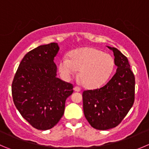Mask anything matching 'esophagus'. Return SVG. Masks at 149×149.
Instances as JSON below:
<instances>
[{"instance_id": "1", "label": "esophagus", "mask_w": 149, "mask_h": 149, "mask_svg": "<svg viewBox=\"0 0 149 149\" xmlns=\"http://www.w3.org/2000/svg\"><path fill=\"white\" fill-rule=\"evenodd\" d=\"M73 90H74L75 92H79L81 90V89H80V87L76 86V87H74V88H73Z\"/></svg>"}]
</instances>
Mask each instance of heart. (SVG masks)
<instances>
[{
	"instance_id": "b5f03b06",
	"label": "heart",
	"mask_w": 149,
	"mask_h": 149,
	"mask_svg": "<svg viewBox=\"0 0 149 149\" xmlns=\"http://www.w3.org/2000/svg\"><path fill=\"white\" fill-rule=\"evenodd\" d=\"M65 56L61 59L59 69L66 80L76 76L79 70L82 84L87 88H96L108 81L115 69L112 56L95 48H84Z\"/></svg>"
}]
</instances>
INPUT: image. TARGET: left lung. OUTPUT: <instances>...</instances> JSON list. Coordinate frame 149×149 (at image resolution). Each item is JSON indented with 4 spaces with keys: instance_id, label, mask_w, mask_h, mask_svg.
<instances>
[{
    "instance_id": "1",
    "label": "left lung",
    "mask_w": 149,
    "mask_h": 149,
    "mask_svg": "<svg viewBox=\"0 0 149 149\" xmlns=\"http://www.w3.org/2000/svg\"><path fill=\"white\" fill-rule=\"evenodd\" d=\"M107 47L113 51L116 72L102 87L84 90L82 93L84 116L91 126L98 130L118 126L134 101L135 79L128 59L118 49Z\"/></svg>"
}]
</instances>
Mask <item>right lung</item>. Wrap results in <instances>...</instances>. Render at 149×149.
I'll use <instances>...</instances> for the list:
<instances>
[{
    "label": "right lung",
    "mask_w": 149,
    "mask_h": 149,
    "mask_svg": "<svg viewBox=\"0 0 149 149\" xmlns=\"http://www.w3.org/2000/svg\"><path fill=\"white\" fill-rule=\"evenodd\" d=\"M57 43L40 45L25 55L12 84L14 104L23 118L39 130L54 127L63 115L73 86L56 77Z\"/></svg>",
    "instance_id": "right-lung-1"
}]
</instances>
